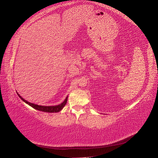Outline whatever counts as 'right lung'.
I'll return each mask as SVG.
<instances>
[{
    "label": "right lung",
    "instance_id": "right-lung-1",
    "mask_svg": "<svg viewBox=\"0 0 158 158\" xmlns=\"http://www.w3.org/2000/svg\"><path fill=\"white\" fill-rule=\"evenodd\" d=\"M16 93H17L18 96L20 97V98L22 100V101L24 102L27 105H29L30 106L32 107L33 108H34L36 110H38V111H43V112H46V113H58V112H59L64 107L66 102H67V99H68V96H67L64 100V102H62L60 104L56 105V106H40V105L34 104V103H32L27 102V100L24 99L21 96V95H20V94H19L17 92H16Z\"/></svg>",
    "mask_w": 158,
    "mask_h": 158
}]
</instances>
